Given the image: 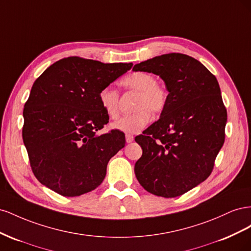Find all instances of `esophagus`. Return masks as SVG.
I'll return each mask as SVG.
<instances>
[{
    "label": "esophagus",
    "mask_w": 251,
    "mask_h": 251,
    "mask_svg": "<svg viewBox=\"0 0 251 251\" xmlns=\"http://www.w3.org/2000/svg\"><path fill=\"white\" fill-rule=\"evenodd\" d=\"M134 140V136L133 135H131V134H126V143H130V142H132Z\"/></svg>",
    "instance_id": "esophagus-1"
}]
</instances>
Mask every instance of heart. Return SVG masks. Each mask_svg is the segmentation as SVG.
Returning a JSON list of instances; mask_svg holds the SVG:
<instances>
[{
	"mask_svg": "<svg viewBox=\"0 0 251 251\" xmlns=\"http://www.w3.org/2000/svg\"><path fill=\"white\" fill-rule=\"evenodd\" d=\"M120 85L127 91L137 93L134 102V113L119 118L112 124V127L117 131L137 134L148 126L151 113H159L166 103L165 90L156 83L154 75L148 72H133L121 78ZM100 107L107 116L116 119L119 115V93L116 90L105 87L98 94Z\"/></svg>",
	"mask_w": 251,
	"mask_h": 251,
	"instance_id": "obj_1",
	"label": "heart"
}]
</instances>
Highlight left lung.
I'll use <instances>...</instances> for the list:
<instances>
[{
	"label": "left lung",
	"instance_id": "8db88e82",
	"mask_svg": "<svg viewBox=\"0 0 251 251\" xmlns=\"http://www.w3.org/2000/svg\"><path fill=\"white\" fill-rule=\"evenodd\" d=\"M134 71L160 76L169 91L160 118L135 138V175L149 193L175 198L206 180L223 147L227 112L215 75L181 53L156 56Z\"/></svg>",
	"mask_w": 251,
	"mask_h": 251
}]
</instances>
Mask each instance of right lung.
Segmentation results:
<instances>
[{"instance_id": "obj_1", "label": "right lung", "mask_w": 251, "mask_h": 251, "mask_svg": "<svg viewBox=\"0 0 251 251\" xmlns=\"http://www.w3.org/2000/svg\"><path fill=\"white\" fill-rule=\"evenodd\" d=\"M132 66L72 56L34 81L23 112V141L43 185L76 197L101 184L109 160L126 140L119 131L98 134L109 120L98 94Z\"/></svg>"}]
</instances>
